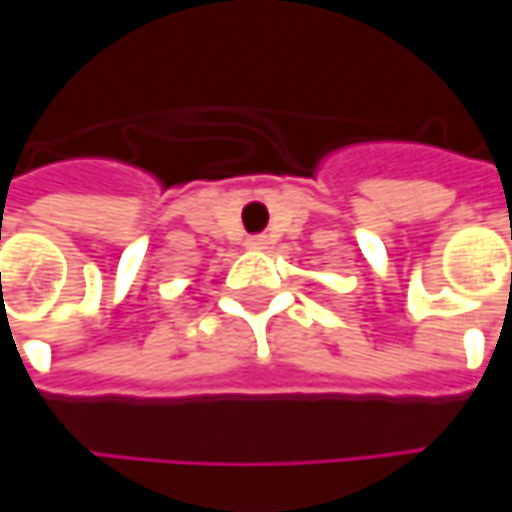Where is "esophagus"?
<instances>
[{
	"label": "esophagus",
	"mask_w": 512,
	"mask_h": 512,
	"mask_svg": "<svg viewBox=\"0 0 512 512\" xmlns=\"http://www.w3.org/2000/svg\"><path fill=\"white\" fill-rule=\"evenodd\" d=\"M250 250H265L267 245H270V239H267L265 233H256V236H247V242H245Z\"/></svg>",
	"instance_id": "1"
}]
</instances>
